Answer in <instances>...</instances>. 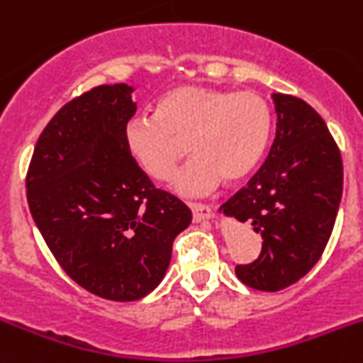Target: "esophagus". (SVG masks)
Instances as JSON below:
<instances>
[{"label":"esophagus","instance_id":"esophagus-1","mask_svg":"<svg viewBox=\"0 0 363 363\" xmlns=\"http://www.w3.org/2000/svg\"><path fill=\"white\" fill-rule=\"evenodd\" d=\"M189 208H191L193 220L195 222H204L213 216V208L208 204H197V202H189Z\"/></svg>","mask_w":363,"mask_h":363}]
</instances>
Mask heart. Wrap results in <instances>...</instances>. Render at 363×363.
Here are the masks:
<instances>
[{
  "label": "heart",
  "mask_w": 363,
  "mask_h": 363,
  "mask_svg": "<svg viewBox=\"0 0 363 363\" xmlns=\"http://www.w3.org/2000/svg\"><path fill=\"white\" fill-rule=\"evenodd\" d=\"M272 114L254 91L179 86L166 91L155 114L125 123L123 140L130 157L152 179L162 181L186 154L195 157L172 179L181 195H204L222 179L233 184L262 161L270 140Z\"/></svg>",
  "instance_id": "b5f03b06"
}]
</instances>
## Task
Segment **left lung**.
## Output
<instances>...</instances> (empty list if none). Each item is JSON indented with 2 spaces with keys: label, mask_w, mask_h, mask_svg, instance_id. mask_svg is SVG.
Wrapping results in <instances>:
<instances>
[{
  "label": "left lung",
  "mask_w": 363,
  "mask_h": 363,
  "mask_svg": "<svg viewBox=\"0 0 363 363\" xmlns=\"http://www.w3.org/2000/svg\"><path fill=\"white\" fill-rule=\"evenodd\" d=\"M276 138L265 162L220 211L252 223L262 252L236 265L243 284L277 292L319 262L342 199V157L320 114L301 98L272 94Z\"/></svg>",
  "instance_id": "1"
}]
</instances>
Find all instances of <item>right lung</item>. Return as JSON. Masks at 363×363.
<instances>
[{
	"label": "right lung",
	"instance_id": "add662e5",
	"mask_svg": "<svg viewBox=\"0 0 363 363\" xmlns=\"http://www.w3.org/2000/svg\"><path fill=\"white\" fill-rule=\"evenodd\" d=\"M134 87L98 86L67 101L33 148L30 213L64 272L109 301H138L164 277L191 211L157 189L123 140Z\"/></svg>",
	"mask_w": 363,
	"mask_h": 363
}]
</instances>
